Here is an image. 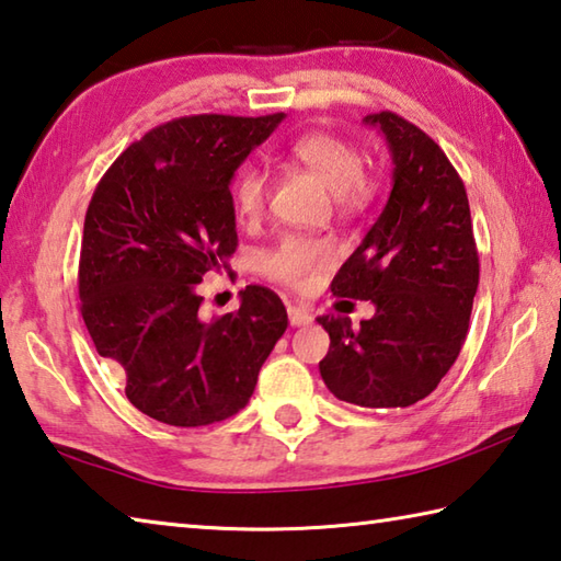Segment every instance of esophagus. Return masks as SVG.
I'll return each mask as SVG.
<instances>
[{"label": "esophagus", "mask_w": 561, "mask_h": 561, "mask_svg": "<svg viewBox=\"0 0 561 561\" xmlns=\"http://www.w3.org/2000/svg\"><path fill=\"white\" fill-rule=\"evenodd\" d=\"M287 313H289V323L291 325H309L311 323V313L304 309V307H299V304H289Z\"/></svg>", "instance_id": "obj_1"}]
</instances>
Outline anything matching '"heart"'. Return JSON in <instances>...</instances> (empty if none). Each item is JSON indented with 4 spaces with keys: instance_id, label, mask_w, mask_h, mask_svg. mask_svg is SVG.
<instances>
[{
    "instance_id": "b5f03b06",
    "label": "heart",
    "mask_w": 561,
    "mask_h": 561,
    "mask_svg": "<svg viewBox=\"0 0 561 561\" xmlns=\"http://www.w3.org/2000/svg\"><path fill=\"white\" fill-rule=\"evenodd\" d=\"M284 159L309 169L333 191L335 206L358 208L373 196L375 183L365 171L363 151L351 139L333 131H309L284 147ZM267 174L260 167H248L232 186V206L240 222H257L267 208ZM335 250L329 240L309 236H284L277 245L262 254V272L270 279L301 289L316 272L331 267Z\"/></svg>"
}]
</instances>
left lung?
I'll use <instances>...</instances> for the list:
<instances>
[{
    "instance_id": "1",
    "label": "left lung",
    "mask_w": 561,
    "mask_h": 561,
    "mask_svg": "<svg viewBox=\"0 0 561 561\" xmlns=\"http://www.w3.org/2000/svg\"><path fill=\"white\" fill-rule=\"evenodd\" d=\"M380 127L392 154V191L380 218L331 282L335 297L375 304V316H319L331 348L325 387L358 407H410L436 390L468 333L478 250L466 186L442 147L390 110Z\"/></svg>"
}]
</instances>
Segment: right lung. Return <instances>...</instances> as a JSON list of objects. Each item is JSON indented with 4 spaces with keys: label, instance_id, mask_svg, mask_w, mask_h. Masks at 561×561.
<instances>
[{
    "label": "right lung",
    "instance_id": "1",
    "mask_svg": "<svg viewBox=\"0 0 561 561\" xmlns=\"http://www.w3.org/2000/svg\"><path fill=\"white\" fill-rule=\"evenodd\" d=\"M282 119H171L122 151L90 198L80 313L95 351L125 375L127 400L151 420L206 426L238 414L287 331L282 299L260 284L240 291L238 311L198 313V284L238 248L230 179Z\"/></svg>",
    "mask_w": 561,
    "mask_h": 561
}]
</instances>
